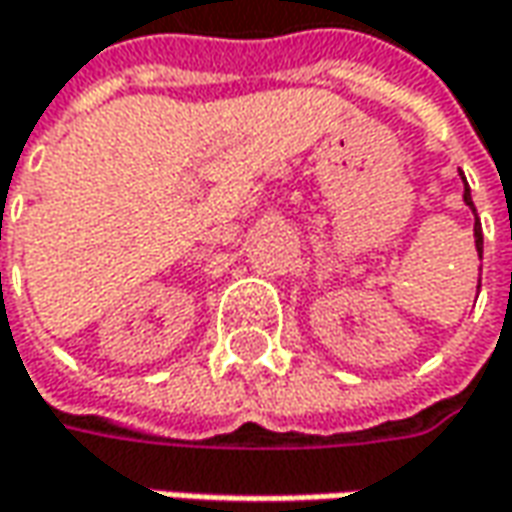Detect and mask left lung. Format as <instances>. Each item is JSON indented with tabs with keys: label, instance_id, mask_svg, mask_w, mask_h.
Instances as JSON below:
<instances>
[{
	"label": "left lung",
	"instance_id": "1",
	"mask_svg": "<svg viewBox=\"0 0 512 512\" xmlns=\"http://www.w3.org/2000/svg\"><path fill=\"white\" fill-rule=\"evenodd\" d=\"M464 182V205L473 210V216H476V222H473V239H476V250H479V259H482V250H484V236H482V222H479V213H476V205H473V196H470V187H467V179L462 176Z\"/></svg>",
	"mask_w": 512,
	"mask_h": 512
}]
</instances>
